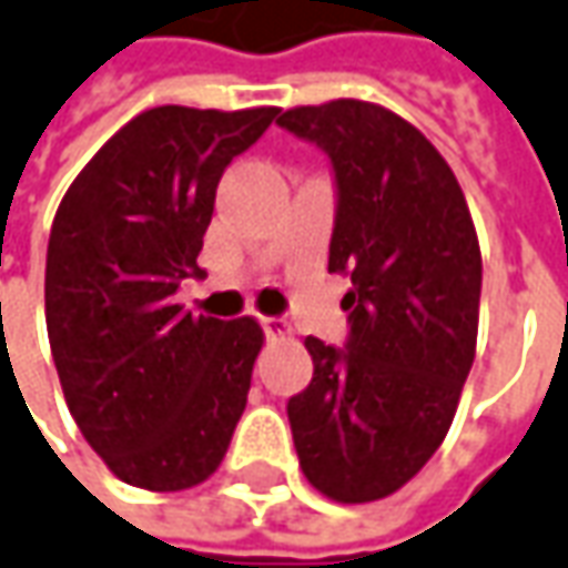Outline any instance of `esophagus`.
Returning a JSON list of instances; mask_svg holds the SVG:
<instances>
[{"mask_svg":"<svg viewBox=\"0 0 568 568\" xmlns=\"http://www.w3.org/2000/svg\"><path fill=\"white\" fill-rule=\"evenodd\" d=\"M261 326H264V333L270 338H285V335H292V326H288V320L283 316H261Z\"/></svg>","mask_w":568,"mask_h":568,"instance_id":"esophagus-1","label":"esophagus"}]
</instances>
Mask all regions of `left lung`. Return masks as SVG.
Returning <instances> with one entry per match:
<instances>
[{
    "instance_id": "1",
    "label": "left lung",
    "mask_w": 568,
    "mask_h": 568,
    "mask_svg": "<svg viewBox=\"0 0 568 568\" xmlns=\"http://www.w3.org/2000/svg\"><path fill=\"white\" fill-rule=\"evenodd\" d=\"M335 176L329 273L348 276L345 348L314 335L288 397L301 469L338 504L395 495L429 463L476 357L481 254L454 171L395 111L357 99L283 111Z\"/></svg>"
}]
</instances>
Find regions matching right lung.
I'll return each mask as SVG.
<instances>
[{"label":"right lung","mask_w":568,"mask_h":568,"mask_svg":"<svg viewBox=\"0 0 568 568\" xmlns=\"http://www.w3.org/2000/svg\"><path fill=\"white\" fill-rule=\"evenodd\" d=\"M280 108L142 111L58 204L45 329L73 423L114 476L183 491L223 460L264 333L252 316L183 311L223 171Z\"/></svg>","instance_id":"1"}]
</instances>
